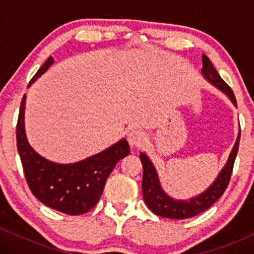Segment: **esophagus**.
<instances>
[{
	"mask_svg": "<svg viewBox=\"0 0 254 254\" xmlns=\"http://www.w3.org/2000/svg\"><path fill=\"white\" fill-rule=\"evenodd\" d=\"M144 141H145L144 132H142L141 130L136 129V130L130 131L129 136H127V142H129V144L132 148L141 147V145H143Z\"/></svg>",
	"mask_w": 254,
	"mask_h": 254,
	"instance_id": "obj_1",
	"label": "esophagus"
}]
</instances>
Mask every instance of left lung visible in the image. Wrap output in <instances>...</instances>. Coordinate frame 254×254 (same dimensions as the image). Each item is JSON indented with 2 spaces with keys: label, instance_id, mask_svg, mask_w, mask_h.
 <instances>
[{
  "label": "left lung",
  "instance_id": "obj_1",
  "mask_svg": "<svg viewBox=\"0 0 254 254\" xmlns=\"http://www.w3.org/2000/svg\"><path fill=\"white\" fill-rule=\"evenodd\" d=\"M202 74L205 77V80H208L211 84H214L216 88L222 90L224 94L232 100V103L237 106V99H235L233 90L221 78L218 72L216 71V69L214 68V65L210 62V60L205 55L202 56ZM240 132L241 131L239 130L237 142H235L234 147H233L232 151H230L228 160H227V164L221 170L220 173H218L215 182L200 194L186 200L174 199V198L168 196L164 191V189L161 188L159 176H157V172L155 167H154L153 162L150 161L149 157L145 155L144 153L139 154V159H141L142 166H143L142 192H143L144 202L147 204L148 208L154 214H156L157 216L174 218V220H184V218L196 216V215L210 208L212 204L222 196L223 192L226 191L227 186L229 184L233 172V166H234L235 157H237L239 149Z\"/></svg>",
  "mask_w": 254,
  "mask_h": 254
}]
</instances>
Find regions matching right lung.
<instances>
[{
  "label": "right lung",
  "instance_id": "obj_1",
  "mask_svg": "<svg viewBox=\"0 0 254 254\" xmlns=\"http://www.w3.org/2000/svg\"><path fill=\"white\" fill-rule=\"evenodd\" d=\"M52 63L54 58L49 57L32 77L28 87L42 76ZM25 101L26 95L20 105L16 145L31 192L46 206L66 215H81L89 211L100 199L111 172L118 161L130 154L129 143L123 138L101 153L75 164L49 161L40 156L27 141L24 122Z\"/></svg>",
  "mask_w": 254,
  "mask_h": 254
}]
</instances>
